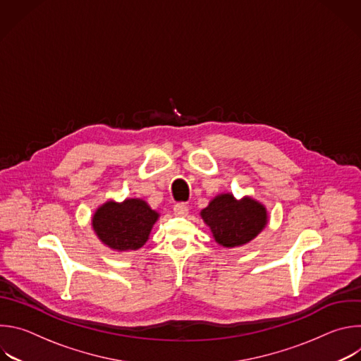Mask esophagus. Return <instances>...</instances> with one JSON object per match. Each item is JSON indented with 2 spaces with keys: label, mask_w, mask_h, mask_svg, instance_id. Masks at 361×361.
Masks as SVG:
<instances>
[{
  "label": "esophagus",
  "mask_w": 361,
  "mask_h": 361,
  "mask_svg": "<svg viewBox=\"0 0 361 361\" xmlns=\"http://www.w3.org/2000/svg\"><path fill=\"white\" fill-rule=\"evenodd\" d=\"M173 212H174V214H176V216H178V217H184V216H187V214H188V207H187L185 204L178 202V204H176V205H174Z\"/></svg>",
  "instance_id": "34e87169"
}]
</instances>
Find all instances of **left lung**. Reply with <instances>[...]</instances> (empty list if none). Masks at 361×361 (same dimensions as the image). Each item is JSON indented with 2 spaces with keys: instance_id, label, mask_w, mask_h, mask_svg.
Segmentation results:
<instances>
[{
  "instance_id": "8db88e82",
  "label": "left lung",
  "mask_w": 361,
  "mask_h": 361,
  "mask_svg": "<svg viewBox=\"0 0 361 361\" xmlns=\"http://www.w3.org/2000/svg\"><path fill=\"white\" fill-rule=\"evenodd\" d=\"M217 244L226 248L244 245L269 224L266 205L250 195L237 200L233 192L217 194L200 213Z\"/></svg>"
}]
</instances>
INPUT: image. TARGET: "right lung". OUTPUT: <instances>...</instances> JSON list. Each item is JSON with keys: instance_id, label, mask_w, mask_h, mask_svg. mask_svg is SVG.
<instances>
[{"instance_id": "1", "label": "right lung", "mask_w": 361, "mask_h": 361, "mask_svg": "<svg viewBox=\"0 0 361 361\" xmlns=\"http://www.w3.org/2000/svg\"><path fill=\"white\" fill-rule=\"evenodd\" d=\"M160 219L142 198H126L118 202L107 200L94 212L91 227L106 247L118 251H135L149 238V233Z\"/></svg>"}]
</instances>
